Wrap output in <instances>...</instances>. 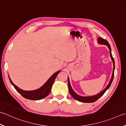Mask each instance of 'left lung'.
<instances>
[{
    "instance_id": "1",
    "label": "left lung",
    "mask_w": 126,
    "mask_h": 126,
    "mask_svg": "<svg viewBox=\"0 0 126 126\" xmlns=\"http://www.w3.org/2000/svg\"><path fill=\"white\" fill-rule=\"evenodd\" d=\"M98 43L99 44H101V45H107L108 46V47L109 49L110 57H111V58L112 62H113V65H114V69H113L112 75L111 78V80L110 81L109 84L108 85V86L104 88V90H103L102 91H101L100 93H99L97 94L94 95H92V96H88V97H82V96H81V95H78V94H76L74 91H73L72 87H71L69 79V78H68V88H69V91L70 94L74 98V99H75L76 100H77L78 101H79V102H82V103H93V102H95L96 100H98L100 97H102V96L104 94V93L106 92V91H107L108 89H109V88L110 87V86L112 82L113 79H114V70H115V61L114 60V58L112 57V56L111 54V47H110V44L107 40H105V39H104L102 38L101 37L98 38Z\"/></svg>"
}]
</instances>
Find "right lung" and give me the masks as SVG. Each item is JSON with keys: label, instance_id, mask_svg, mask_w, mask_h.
<instances>
[{"label": "right lung", "instance_id": "add662e5", "mask_svg": "<svg viewBox=\"0 0 126 126\" xmlns=\"http://www.w3.org/2000/svg\"><path fill=\"white\" fill-rule=\"evenodd\" d=\"M60 70H59L57 72L53 74L42 87L39 88V89L33 91H24L23 90H21V88H18L12 82L9 76V78L10 81V82L14 86L15 88L24 98L30 100H36L43 99V98H45L48 95L49 93H50L52 86L54 81H55V79L58 74L60 73Z\"/></svg>", "mask_w": 126, "mask_h": 126}]
</instances>
